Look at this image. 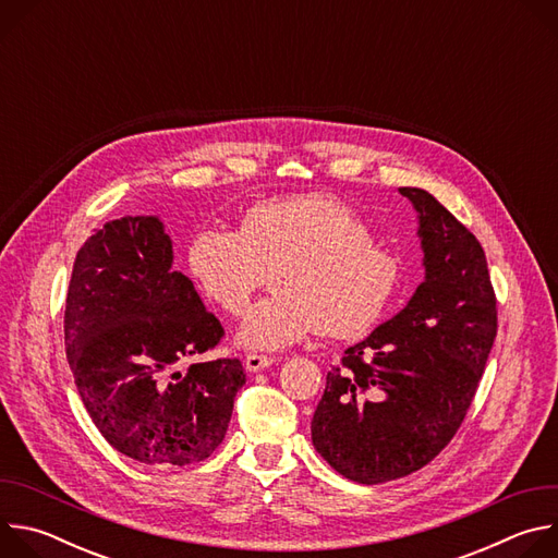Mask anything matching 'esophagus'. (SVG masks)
<instances>
[{
	"mask_svg": "<svg viewBox=\"0 0 558 558\" xmlns=\"http://www.w3.org/2000/svg\"><path fill=\"white\" fill-rule=\"evenodd\" d=\"M274 362H276V360H274L271 355L250 353V355L245 357V368H247L250 373H258V371H265V368H269Z\"/></svg>",
	"mask_w": 558,
	"mask_h": 558,
	"instance_id": "obj_1",
	"label": "esophagus"
}]
</instances>
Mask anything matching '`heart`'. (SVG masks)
<instances>
[{
    "instance_id": "b5f03b06",
    "label": "heart",
    "mask_w": 558,
    "mask_h": 558,
    "mask_svg": "<svg viewBox=\"0 0 558 558\" xmlns=\"http://www.w3.org/2000/svg\"><path fill=\"white\" fill-rule=\"evenodd\" d=\"M190 276L227 315H241L271 271L274 295L254 304L238 331L250 349L278 351L320 331L333 340L368 333L402 278L392 252L336 196L306 194L250 207L238 231L203 227L187 252Z\"/></svg>"
}]
</instances>
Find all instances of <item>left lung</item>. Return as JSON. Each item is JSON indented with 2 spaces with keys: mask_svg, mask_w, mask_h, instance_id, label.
<instances>
[{
  "mask_svg": "<svg viewBox=\"0 0 558 558\" xmlns=\"http://www.w3.org/2000/svg\"><path fill=\"white\" fill-rule=\"evenodd\" d=\"M420 218L426 280L409 304L327 373L311 439L357 484L400 480L459 430L497 338L486 254L433 194L400 187Z\"/></svg>",
  "mask_w": 558,
  "mask_h": 558,
  "instance_id": "1",
  "label": "left lung"
}]
</instances>
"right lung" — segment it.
Returning a JSON list of instances; mask_svg holds the SVG:
<instances>
[{
    "label": "right lung",
    "instance_id": "right-lung-1",
    "mask_svg": "<svg viewBox=\"0 0 558 558\" xmlns=\"http://www.w3.org/2000/svg\"><path fill=\"white\" fill-rule=\"evenodd\" d=\"M172 263L156 216L110 220L76 252L63 315L68 364L95 426L125 457L161 468L220 446L247 379L238 357L179 371L225 329Z\"/></svg>",
    "mask_w": 558,
    "mask_h": 558
}]
</instances>
